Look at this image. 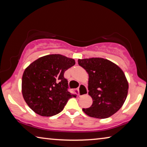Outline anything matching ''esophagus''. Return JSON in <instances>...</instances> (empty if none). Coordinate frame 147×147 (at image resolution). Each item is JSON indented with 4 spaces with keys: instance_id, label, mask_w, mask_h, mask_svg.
Instances as JSON below:
<instances>
[{
    "instance_id": "1",
    "label": "esophagus",
    "mask_w": 147,
    "mask_h": 147,
    "mask_svg": "<svg viewBox=\"0 0 147 147\" xmlns=\"http://www.w3.org/2000/svg\"><path fill=\"white\" fill-rule=\"evenodd\" d=\"M78 91V95L80 96H82L84 95H85V94H88V88H87L86 86H84L83 84H81V85L79 86Z\"/></svg>"
}]
</instances>
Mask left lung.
I'll use <instances>...</instances> for the list:
<instances>
[{
    "instance_id": "1",
    "label": "left lung",
    "mask_w": 147,
    "mask_h": 147,
    "mask_svg": "<svg viewBox=\"0 0 147 147\" xmlns=\"http://www.w3.org/2000/svg\"><path fill=\"white\" fill-rule=\"evenodd\" d=\"M78 65L89 74L88 93L93 104L82 110L91 117L106 119L115 113L127 97L128 83L123 70L101 58L79 59Z\"/></svg>"
}]
</instances>
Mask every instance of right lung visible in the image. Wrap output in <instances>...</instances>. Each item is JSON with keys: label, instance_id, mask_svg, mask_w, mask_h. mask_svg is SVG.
<instances>
[{"label": "right lung", "instance_id": "right-lung-1", "mask_svg": "<svg viewBox=\"0 0 147 147\" xmlns=\"http://www.w3.org/2000/svg\"><path fill=\"white\" fill-rule=\"evenodd\" d=\"M75 64L74 59L61 54H50L36 59L24 70L22 93L35 113L44 117L55 115L63 110L69 98L65 71Z\"/></svg>", "mask_w": 147, "mask_h": 147}]
</instances>
